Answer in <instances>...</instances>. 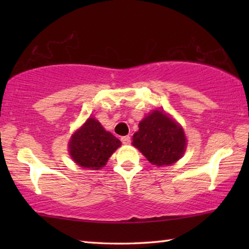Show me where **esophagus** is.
<instances>
[{"label":"esophagus","instance_id":"esophagus-1","mask_svg":"<svg viewBox=\"0 0 249 249\" xmlns=\"http://www.w3.org/2000/svg\"><path fill=\"white\" fill-rule=\"evenodd\" d=\"M121 141L124 145H129L130 144V137L129 136H123L121 138Z\"/></svg>","mask_w":249,"mask_h":249}]
</instances>
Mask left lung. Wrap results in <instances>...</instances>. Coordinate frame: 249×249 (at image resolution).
<instances>
[{"instance_id": "1", "label": "left lung", "mask_w": 249, "mask_h": 249, "mask_svg": "<svg viewBox=\"0 0 249 249\" xmlns=\"http://www.w3.org/2000/svg\"><path fill=\"white\" fill-rule=\"evenodd\" d=\"M133 146L156 166L172 165L182 157L187 138L183 128L162 111L155 109L141 121Z\"/></svg>"}]
</instances>
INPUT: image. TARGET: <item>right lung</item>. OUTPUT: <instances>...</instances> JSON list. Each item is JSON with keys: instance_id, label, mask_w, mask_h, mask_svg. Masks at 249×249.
Wrapping results in <instances>:
<instances>
[{"instance_id": "right-lung-1", "label": "right lung", "mask_w": 249, "mask_h": 249, "mask_svg": "<svg viewBox=\"0 0 249 249\" xmlns=\"http://www.w3.org/2000/svg\"><path fill=\"white\" fill-rule=\"evenodd\" d=\"M120 146L121 142L114 135L107 132L99 121L90 117L71 136L68 149L77 165L98 170L107 165Z\"/></svg>"}]
</instances>
